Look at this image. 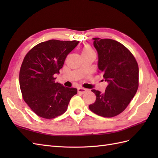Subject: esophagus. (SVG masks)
I'll return each mask as SVG.
<instances>
[{
  "label": "esophagus",
  "instance_id": "1",
  "mask_svg": "<svg viewBox=\"0 0 158 158\" xmlns=\"http://www.w3.org/2000/svg\"><path fill=\"white\" fill-rule=\"evenodd\" d=\"M87 91V89L83 88H78V93L80 94H84Z\"/></svg>",
  "mask_w": 158,
  "mask_h": 158
}]
</instances>
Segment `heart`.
Listing matches in <instances>:
<instances>
[{
	"instance_id": "b5f03b06",
	"label": "heart",
	"mask_w": 158,
	"mask_h": 158,
	"mask_svg": "<svg viewBox=\"0 0 158 158\" xmlns=\"http://www.w3.org/2000/svg\"><path fill=\"white\" fill-rule=\"evenodd\" d=\"M92 48H90L89 46H85L84 48H83L82 50V53H85V52H92Z\"/></svg>"
}]
</instances>
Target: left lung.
Here are the masks:
<instances>
[{
	"label": "left lung",
	"mask_w": 158,
	"mask_h": 158,
	"mask_svg": "<svg viewBox=\"0 0 158 158\" xmlns=\"http://www.w3.org/2000/svg\"><path fill=\"white\" fill-rule=\"evenodd\" d=\"M98 52V67L109 83L105 92L92 89L94 103L89 109L104 117L118 115L126 109L139 88V66L130 50L119 42L110 39L94 38Z\"/></svg>",
	"instance_id": "8db88e82"
}]
</instances>
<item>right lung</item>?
I'll return each mask as SVG.
<instances>
[{"mask_svg":"<svg viewBox=\"0 0 158 158\" xmlns=\"http://www.w3.org/2000/svg\"><path fill=\"white\" fill-rule=\"evenodd\" d=\"M77 41L52 39L40 43L23 58L19 70L23 99L38 116L53 119L62 115L77 89L56 82L67 55L78 45Z\"/></svg>","mask_w":158,"mask_h":158,"instance_id":"obj_1","label":"right lung"}]
</instances>
